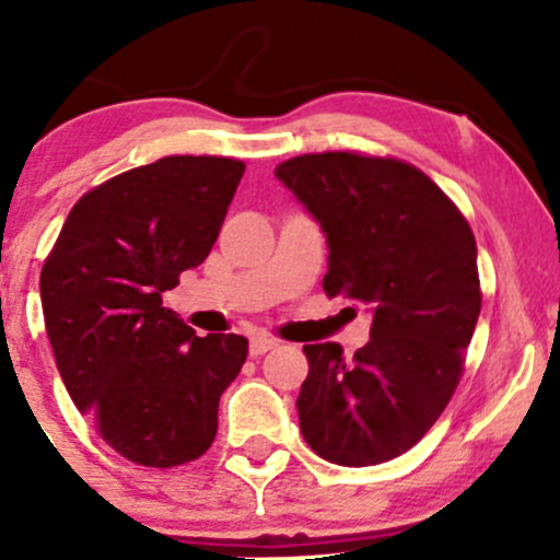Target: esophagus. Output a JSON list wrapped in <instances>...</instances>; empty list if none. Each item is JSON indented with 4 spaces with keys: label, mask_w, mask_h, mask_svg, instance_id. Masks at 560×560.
I'll return each mask as SVG.
<instances>
[{
    "label": "esophagus",
    "mask_w": 560,
    "mask_h": 560,
    "mask_svg": "<svg viewBox=\"0 0 560 560\" xmlns=\"http://www.w3.org/2000/svg\"><path fill=\"white\" fill-rule=\"evenodd\" d=\"M276 345H279V342H276L273 337H266V334H258V337L249 339V355H253V358L266 355V352L273 350Z\"/></svg>",
    "instance_id": "34e87169"
}]
</instances>
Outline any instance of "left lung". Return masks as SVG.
<instances>
[{
	"mask_svg": "<svg viewBox=\"0 0 560 560\" xmlns=\"http://www.w3.org/2000/svg\"><path fill=\"white\" fill-rule=\"evenodd\" d=\"M276 178L326 234V294L374 313L352 361L337 342L302 347V436L331 464H384L458 387L481 311L477 242L445 191L402 160L320 152L276 165Z\"/></svg>",
	"mask_w": 560,
	"mask_h": 560,
	"instance_id": "obj_1",
	"label": "left lung"
}]
</instances>
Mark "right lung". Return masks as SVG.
I'll return each instance as SVG.
<instances>
[{
	"instance_id": "1",
	"label": "right lung",
	"mask_w": 560,
	"mask_h": 560,
	"mask_svg": "<svg viewBox=\"0 0 560 560\" xmlns=\"http://www.w3.org/2000/svg\"><path fill=\"white\" fill-rule=\"evenodd\" d=\"M244 163L173 155L83 195L42 268V307L70 400L139 466L213 445L218 400L247 361L240 334L197 337L163 292L210 255Z\"/></svg>"
}]
</instances>
